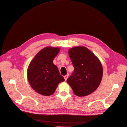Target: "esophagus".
<instances>
[{
	"mask_svg": "<svg viewBox=\"0 0 127 127\" xmlns=\"http://www.w3.org/2000/svg\"><path fill=\"white\" fill-rule=\"evenodd\" d=\"M68 75H66V76H64V80H67V78H68Z\"/></svg>",
	"mask_w": 127,
	"mask_h": 127,
	"instance_id": "34e87169",
	"label": "esophagus"
}]
</instances>
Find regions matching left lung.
I'll return each instance as SVG.
<instances>
[{"mask_svg": "<svg viewBox=\"0 0 127 127\" xmlns=\"http://www.w3.org/2000/svg\"><path fill=\"white\" fill-rule=\"evenodd\" d=\"M68 53L74 70L67 79V83L78 96L90 95L97 89L101 82L103 68L100 61L85 47L70 49Z\"/></svg>", "mask_w": 127, "mask_h": 127, "instance_id": "8db88e82", "label": "left lung"}]
</instances>
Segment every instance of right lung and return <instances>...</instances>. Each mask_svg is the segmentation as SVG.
Segmentation results:
<instances>
[{"mask_svg": "<svg viewBox=\"0 0 127 127\" xmlns=\"http://www.w3.org/2000/svg\"><path fill=\"white\" fill-rule=\"evenodd\" d=\"M60 51L58 48L47 47L34 57L28 69L30 85L37 93L50 96L55 92L58 84L64 81L53 60Z\"/></svg>", "mask_w": 127, "mask_h": 127, "instance_id": "add662e5", "label": "right lung"}]
</instances>
